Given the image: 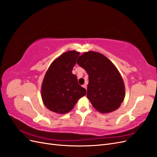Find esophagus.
<instances>
[{
  "instance_id": "34e87169",
  "label": "esophagus",
  "mask_w": 157,
  "mask_h": 157,
  "mask_svg": "<svg viewBox=\"0 0 157 157\" xmlns=\"http://www.w3.org/2000/svg\"><path fill=\"white\" fill-rule=\"evenodd\" d=\"M82 87H83V88H86V87H87V86H86V84H83V85H82Z\"/></svg>"
}]
</instances>
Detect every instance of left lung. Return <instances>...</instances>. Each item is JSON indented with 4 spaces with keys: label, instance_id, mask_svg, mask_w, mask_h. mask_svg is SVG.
Masks as SVG:
<instances>
[{
    "label": "left lung",
    "instance_id": "1",
    "mask_svg": "<svg viewBox=\"0 0 157 157\" xmlns=\"http://www.w3.org/2000/svg\"><path fill=\"white\" fill-rule=\"evenodd\" d=\"M77 63L88 74L87 98L101 113L119 107L125 97L123 79L115 65L99 52L88 51L78 57Z\"/></svg>",
    "mask_w": 157,
    "mask_h": 157
}]
</instances>
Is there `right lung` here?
<instances>
[{"instance_id":"1","label":"right lung","mask_w":157,"mask_h":157,"mask_svg":"<svg viewBox=\"0 0 157 157\" xmlns=\"http://www.w3.org/2000/svg\"><path fill=\"white\" fill-rule=\"evenodd\" d=\"M80 52L69 50L51 63L41 86V97L45 107L58 114H65L73 109L78 99L86 94L80 86L77 76L72 73Z\"/></svg>"}]
</instances>
